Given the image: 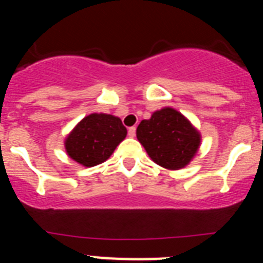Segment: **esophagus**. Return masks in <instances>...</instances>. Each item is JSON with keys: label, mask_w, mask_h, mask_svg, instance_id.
I'll list each match as a JSON object with an SVG mask.
<instances>
[{"label": "esophagus", "mask_w": 263, "mask_h": 263, "mask_svg": "<svg viewBox=\"0 0 263 263\" xmlns=\"http://www.w3.org/2000/svg\"><path fill=\"white\" fill-rule=\"evenodd\" d=\"M127 134H129L130 138H134V137H136V127L134 126L129 127V130H127Z\"/></svg>", "instance_id": "34e87169"}]
</instances>
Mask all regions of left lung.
I'll return each instance as SVG.
<instances>
[{
	"mask_svg": "<svg viewBox=\"0 0 263 263\" xmlns=\"http://www.w3.org/2000/svg\"><path fill=\"white\" fill-rule=\"evenodd\" d=\"M137 139L158 166L176 171L196 157L201 134L184 115L171 106L155 110L137 127Z\"/></svg>",
	"mask_w": 263,
	"mask_h": 263,
	"instance_id": "8db88e82",
	"label": "left lung"
}]
</instances>
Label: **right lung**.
Returning <instances> with one entry per match:
<instances>
[{
    "instance_id": "right-lung-1",
    "label": "right lung",
    "mask_w": 263,
    "mask_h": 263,
    "mask_svg": "<svg viewBox=\"0 0 263 263\" xmlns=\"http://www.w3.org/2000/svg\"><path fill=\"white\" fill-rule=\"evenodd\" d=\"M126 134L121 118L106 113H90L67 134L64 148L76 163L93 167L109 159Z\"/></svg>"
}]
</instances>
